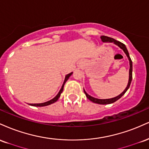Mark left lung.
<instances>
[{
  "mask_svg": "<svg viewBox=\"0 0 149 149\" xmlns=\"http://www.w3.org/2000/svg\"><path fill=\"white\" fill-rule=\"evenodd\" d=\"M100 38H101V40H102V42H113V43L116 44V45H118V47H120V48H121L124 51V52H125V54L127 55V58H128L129 61H130V71H129L128 84H127L126 88L125 89V91H124L121 94H120L119 95L116 96V97H113V98H111V99H97V98H95V97H92V96L89 95L88 93H86V92L85 91L84 89V93H85L86 97L88 99L90 100L91 102H94V103H97V104H111V103L116 102V100H118V99H120V97H121L122 96H123L124 94L125 93V92L127 91V89H128L129 87H130L131 81H132V60H131V58L130 57V55H129L128 52H127L126 47H125V45H124L123 43L120 42H119V41H117V40L113 39V38H109V37H107V36H101Z\"/></svg>",
  "mask_w": 149,
  "mask_h": 149,
  "instance_id": "1",
  "label": "left lung"
}]
</instances>
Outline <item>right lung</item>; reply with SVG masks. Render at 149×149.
I'll return each mask as SVG.
<instances>
[{
  "label": "right lung",
  "mask_w": 149,
  "mask_h": 149,
  "mask_svg": "<svg viewBox=\"0 0 149 149\" xmlns=\"http://www.w3.org/2000/svg\"><path fill=\"white\" fill-rule=\"evenodd\" d=\"M72 74V72L70 73V74H67L65 76V81L63 82V84L62 86V88H61V89L60 90V91H59L58 93L57 94V95L54 98H53L52 100H51L49 101H47V102H44V103H39V104H31V106H35V107H44V106H47V105H49V104H52V103H54L55 102H56V101L58 100V99L59 98V97L61 96V93L63 92V87H64V85L65 84V82L68 81V79H69L70 77V75Z\"/></svg>",
  "instance_id": "right-lung-1"
}]
</instances>
